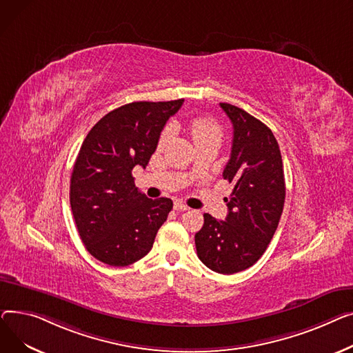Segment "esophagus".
Here are the masks:
<instances>
[{
    "label": "esophagus",
    "instance_id": "1",
    "mask_svg": "<svg viewBox=\"0 0 353 353\" xmlns=\"http://www.w3.org/2000/svg\"><path fill=\"white\" fill-rule=\"evenodd\" d=\"M174 210H175V211H188L190 208H188V206H186L185 203H182L181 201H176V202L174 203Z\"/></svg>",
    "mask_w": 353,
    "mask_h": 353
}]
</instances>
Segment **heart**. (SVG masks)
Segmentation results:
<instances>
[{
	"label": "heart",
	"mask_w": 353,
	"mask_h": 353,
	"mask_svg": "<svg viewBox=\"0 0 353 353\" xmlns=\"http://www.w3.org/2000/svg\"><path fill=\"white\" fill-rule=\"evenodd\" d=\"M190 131L195 143H201L205 141H221V137H222L221 127L214 119L206 118V117L195 118L191 122ZM171 135H172V130L168 127L159 137V142H158L159 147H163V145L170 141Z\"/></svg>",
	"instance_id": "obj_1"
}]
</instances>
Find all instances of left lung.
Returning a JSON list of instances; mask_svg holds the SVG:
<instances>
[{
	"label": "left lung",
	"mask_w": 353,
	"mask_h": 353,
	"mask_svg": "<svg viewBox=\"0 0 353 353\" xmlns=\"http://www.w3.org/2000/svg\"><path fill=\"white\" fill-rule=\"evenodd\" d=\"M219 105L234 127L231 158L222 172L234 190L223 199L225 221L203 214L195 246L205 266L231 275L252 266L266 251L283 211L285 176L272 131L231 103Z\"/></svg>",
	"instance_id": "8db88e82"
}]
</instances>
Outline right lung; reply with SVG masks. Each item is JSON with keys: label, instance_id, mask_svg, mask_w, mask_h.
Returning <instances> with one entry per match:
<instances>
[{"label": "right lung", "instance_id": "right-lung-1", "mask_svg": "<svg viewBox=\"0 0 353 353\" xmlns=\"http://www.w3.org/2000/svg\"><path fill=\"white\" fill-rule=\"evenodd\" d=\"M182 103L183 99L127 103L102 117L82 142L70 202L78 234L98 261L128 266L151 251L172 201L141 194L132 170L147 167L165 123Z\"/></svg>", "mask_w": 353, "mask_h": 353}]
</instances>
